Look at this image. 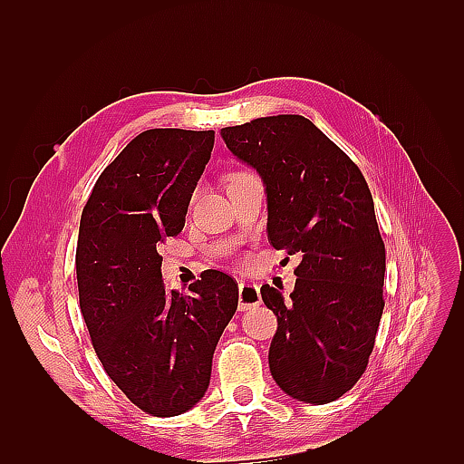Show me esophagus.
I'll return each instance as SVG.
<instances>
[{
  "label": "esophagus",
  "mask_w": 464,
  "mask_h": 464,
  "mask_svg": "<svg viewBox=\"0 0 464 464\" xmlns=\"http://www.w3.org/2000/svg\"><path fill=\"white\" fill-rule=\"evenodd\" d=\"M237 302H240V312H246V310H251V307H257L261 304V292H259V286L257 285H249V283H244V280H240V285H237Z\"/></svg>",
  "instance_id": "34e87169"
}]
</instances>
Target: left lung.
Returning a JSON list of instances; mask_svg holds the SVG:
<instances>
[{"label":"left lung","mask_w":464,"mask_h":464,"mask_svg":"<svg viewBox=\"0 0 464 464\" xmlns=\"http://www.w3.org/2000/svg\"><path fill=\"white\" fill-rule=\"evenodd\" d=\"M220 135L263 179L273 247L300 257L290 300L261 286L278 321L271 375L292 399L336 401L366 372L385 305V246L370 188L304 116L257 118Z\"/></svg>","instance_id":"obj_1"}]
</instances>
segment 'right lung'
<instances>
[{
  "instance_id": "1",
  "label": "right lung",
  "mask_w": 464,
  "mask_h": 464,
  "mask_svg": "<svg viewBox=\"0 0 464 464\" xmlns=\"http://www.w3.org/2000/svg\"><path fill=\"white\" fill-rule=\"evenodd\" d=\"M215 131L147 130L96 179L77 240L79 305L108 377L143 412L198 404L236 314L237 285L208 269L191 296L168 292L157 247L186 224Z\"/></svg>"
}]
</instances>
